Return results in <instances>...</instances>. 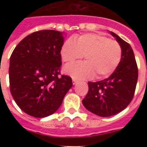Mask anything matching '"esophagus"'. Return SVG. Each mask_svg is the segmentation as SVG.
Listing matches in <instances>:
<instances>
[{
	"label": "esophagus",
	"mask_w": 147,
	"mask_h": 147,
	"mask_svg": "<svg viewBox=\"0 0 147 147\" xmlns=\"http://www.w3.org/2000/svg\"><path fill=\"white\" fill-rule=\"evenodd\" d=\"M77 82H78V80H75V79H73V85H76Z\"/></svg>",
	"instance_id": "34e87169"
}]
</instances>
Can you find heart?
Segmentation results:
<instances>
[{"instance_id": "obj_1", "label": "heart", "mask_w": 147, "mask_h": 147, "mask_svg": "<svg viewBox=\"0 0 147 147\" xmlns=\"http://www.w3.org/2000/svg\"><path fill=\"white\" fill-rule=\"evenodd\" d=\"M64 62L74 63L85 56L86 62L66 66L64 71L79 80L89 79L96 75V79L110 76L117 67L121 59V47L115 40L103 35L86 34L69 38L61 49Z\"/></svg>"}]
</instances>
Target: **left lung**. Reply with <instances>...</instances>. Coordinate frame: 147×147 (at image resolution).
Returning <instances> with one entry per match:
<instances>
[{"mask_svg": "<svg viewBox=\"0 0 147 147\" xmlns=\"http://www.w3.org/2000/svg\"><path fill=\"white\" fill-rule=\"evenodd\" d=\"M121 47V59L116 69L105 80L88 82V92L82 104L90 112L101 117L119 113L134 96L138 81V66L132 47L116 34L110 32Z\"/></svg>", "mask_w": 147, "mask_h": 147, "instance_id": "obj_1", "label": "left lung"}]
</instances>
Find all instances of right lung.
I'll return each mask as SVG.
<instances>
[{
    "instance_id": "obj_1",
    "label": "right lung",
    "mask_w": 147,
    "mask_h": 147,
    "mask_svg": "<svg viewBox=\"0 0 147 147\" xmlns=\"http://www.w3.org/2000/svg\"><path fill=\"white\" fill-rule=\"evenodd\" d=\"M62 32H35L19 42L9 61L10 91L18 107L35 118L51 115L59 109L73 83L60 74Z\"/></svg>"
}]
</instances>
